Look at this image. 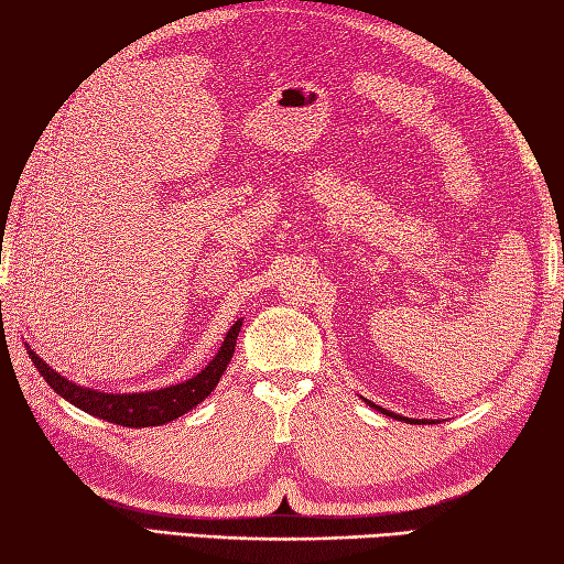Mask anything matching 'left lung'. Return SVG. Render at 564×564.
I'll return each instance as SVG.
<instances>
[{"instance_id": "obj_1", "label": "left lung", "mask_w": 564, "mask_h": 564, "mask_svg": "<svg viewBox=\"0 0 564 564\" xmlns=\"http://www.w3.org/2000/svg\"><path fill=\"white\" fill-rule=\"evenodd\" d=\"M370 405H373V403H370ZM373 408H378V405H373ZM380 410V413H386V415H393V413H388V410H383V408H378ZM400 417V415H398Z\"/></svg>"}]
</instances>
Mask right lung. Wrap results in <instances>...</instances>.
<instances>
[{"label":"right lung","mask_w":564,"mask_h":564,"mask_svg":"<svg viewBox=\"0 0 564 564\" xmlns=\"http://www.w3.org/2000/svg\"><path fill=\"white\" fill-rule=\"evenodd\" d=\"M238 330H241V321H236L234 326L228 328L226 338L221 343V350L216 352V358L208 362L202 373L184 380V383L178 386L151 390V393L113 395V393H99V390H91V388H82L56 373V370H52L34 350H26V352H30L32 362L46 383H50L62 398L69 400L72 405L82 408L84 413L104 417L109 420V423H117L123 427H149V425L171 423V420L188 413L191 408H196L202 400L212 395V390L218 386L226 366L234 358Z\"/></svg>","instance_id":"right-lung-1"}]
</instances>
